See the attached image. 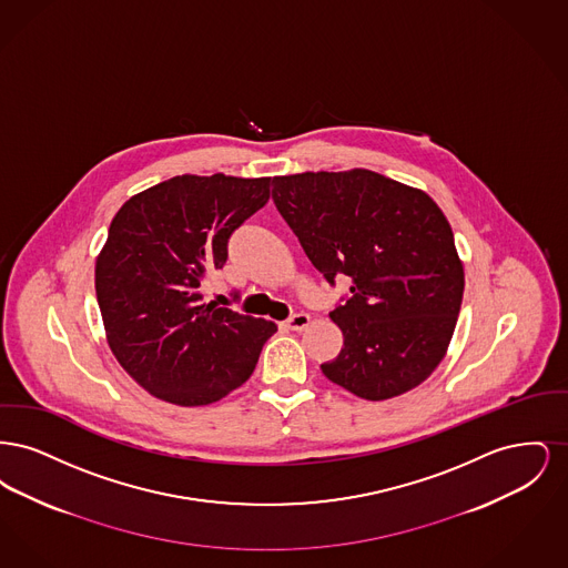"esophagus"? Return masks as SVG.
I'll return each mask as SVG.
<instances>
[{
  "label": "esophagus",
  "mask_w": 568,
  "mask_h": 568,
  "mask_svg": "<svg viewBox=\"0 0 568 568\" xmlns=\"http://www.w3.org/2000/svg\"><path fill=\"white\" fill-rule=\"evenodd\" d=\"M308 324H311V315H306V313H296V315H292V317L287 320V327L294 329V332L306 329Z\"/></svg>",
  "instance_id": "esophagus-1"
}]
</instances>
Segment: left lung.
Here are the masks:
<instances>
[{
	"instance_id": "1",
	"label": "left lung",
	"mask_w": 568,
	"mask_h": 568,
	"mask_svg": "<svg viewBox=\"0 0 568 568\" xmlns=\"http://www.w3.org/2000/svg\"><path fill=\"white\" fill-rule=\"evenodd\" d=\"M272 200L325 281L349 296L329 313L343 349L325 377L366 400H387L433 375L464 294L454 232L424 191L373 170L274 176Z\"/></svg>"
}]
</instances>
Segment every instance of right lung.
Listing matches in <instances>:
<instances>
[{
    "mask_svg": "<svg viewBox=\"0 0 568 568\" xmlns=\"http://www.w3.org/2000/svg\"><path fill=\"white\" fill-rule=\"evenodd\" d=\"M272 179L183 174L130 197L95 264V294L119 364L155 398L211 405L251 377L276 325L202 304L227 241L271 197Z\"/></svg>",
    "mask_w": 568,
    "mask_h": 568,
    "instance_id": "add662e5",
    "label": "right lung"
}]
</instances>
